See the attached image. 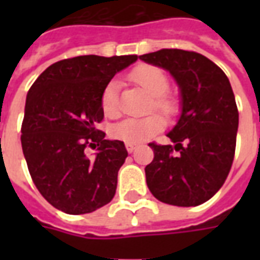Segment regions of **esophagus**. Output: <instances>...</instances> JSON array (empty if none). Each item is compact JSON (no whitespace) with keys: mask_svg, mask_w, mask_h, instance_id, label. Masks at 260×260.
<instances>
[{"mask_svg":"<svg viewBox=\"0 0 260 260\" xmlns=\"http://www.w3.org/2000/svg\"><path fill=\"white\" fill-rule=\"evenodd\" d=\"M125 147H126V150L131 153V152H134V150H135L136 145H135V143H125Z\"/></svg>","mask_w":260,"mask_h":260,"instance_id":"1","label":"esophagus"}]
</instances>
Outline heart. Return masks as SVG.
Wrapping results in <instances>:
<instances>
[{
  "instance_id": "1",
  "label": "heart",
  "mask_w": 260,
  "mask_h": 260,
  "mask_svg": "<svg viewBox=\"0 0 260 260\" xmlns=\"http://www.w3.org/2000/svg\"><path fill=\"white\" fill-rule=\"evenodd\" d=\"M129 78L134 83L152 94V102L149 103L147 111L157 110L166 117L175 115L178 111V100L167 93L170 79L163 69L156 65L142 64L131 71ZM118 89V82L113 79L106 83L100 94V106L104 115L108 118H117L121 113ZM164 126L166 119L160 114L153 113L143 118H126L121 121L111 128V135L126 143H142L157 135Z\"/></svg>"
}]
</instances>
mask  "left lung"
Masks as SVG:
<instances>
[{"mask_svg":"<svg viewBox=\"0 0 260 260\" xmlns=\"http://www.w3.org/2000/svg\"><path fill=\"white\" fill-rule=\"evenodd\" d=\"M139 58L170 71L182 97L180 121L167 135L174 145L149 143L147 186L163 203L202 205L223 186L234 160L238 108L229 78L195 51L163 48Z\"/></svg>","mask_w":260,"mask_h":260,"instance_id":"left-lung-1","label":"left lung"}]
</instances>
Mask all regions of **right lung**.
I'll list each match as a JSON object with an SVG mask.
<instances>
[{"label":"right lung","mask_w":260,"mask_h":260,"mask_svg":"<svg viewBox=\"0 0 260 260\" xmlns=\"http://www.w3.org/2000/svg\"><path fill=\"white\" fill-rule=\"evenodd\" d=\"M136 55H80L50 65L31 85L22 121V150L35 185L46 201L68 214L100 209L115 195L118 170L128 152L107 141L96 125L104 118L100 94ZM97 148L94 159L85 156Z\"/></svg>","instance_id":"1"}]
</instances>
